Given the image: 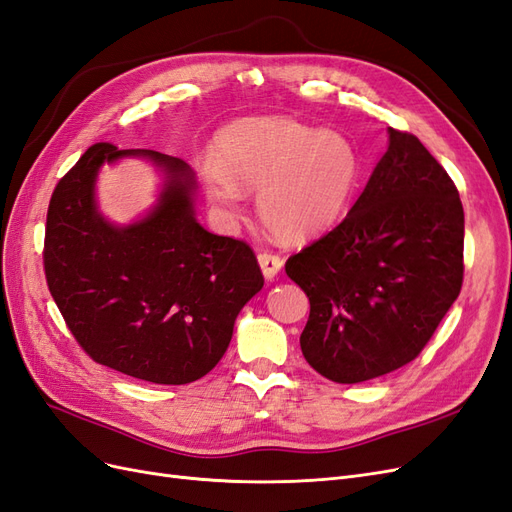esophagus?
<instances>
[{
  "label": "esophagus",
  "instance_id": "34e87169",
  "mask_svg": "<svg viewBox=\"0 0 512 512\" xmlns=\"http://www.w3.org/2000/svg\"><path fill=\"white\" fill-rule=\"evenodd\" d=\"M258 265L262 269V275L267 277V280H273V277L282 271L284 267V260L277 256V254H271V252H260L258 254Z\"/></svg>",
  "mask_w": 512,
  "mask_h": 512
}]
</instances>
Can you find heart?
Wrapping results in <instances>:
<instances>
[{
    "mask_svg": "<svg viewBox=\"0 0 512 512\" xmlns=\"http://www.w3.org/2000/svg\"><path fill=\"white\" fill-rule=\"evenodd\" d=\"M203 166L209 203L232 220L244 190H258L256 209L271 235L305 243L346 218L363 175L352 138L288 117H252L224 126Z\"/></svg>",
    "mask_w": 512,
    "mask_h": 512,
    "instance_id": "b5f03b06",
    "label": "heart"
}]
</instances>
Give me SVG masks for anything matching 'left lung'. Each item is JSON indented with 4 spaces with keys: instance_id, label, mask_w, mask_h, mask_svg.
I'll use <instances>...</instances> for the list:
<instances>
[{
    "instance_id": "left-lung-1",
    "label": "left lung",
    "mask_w": 512,
    "mask_h": 512,
    "mask_svg": "<svg viewBox=\"0 0 512 512\" xmlns=\"http://www.w3.org/2000/svg\"><path fill=\"white\" fill-rule=\"evenodd\" d=\"M309 299L305 361L339 384L414 361L463 282V207L414 134L389 128V149L344 222L286 262Z\"/></svg>"
}]
</instances>
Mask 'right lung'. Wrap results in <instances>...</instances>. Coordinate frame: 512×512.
I'll return each instance as SVG.
<instances>
[{
    "instance_id": "add662e5",
    "label": "right lung",
    "mask_w": 512,
    "mask_h": 512,
    "mask_svg": "<svg viewBox=\"0 0 512 512\" xmlns=\"http://www.w3.org/2000/svg\"><path fill=\"white\" fill-rule=\"evenodd\" d=\"M143 157L163 190L141 221L108 223L95 181L104 163ZM194 170L151 149L89 147L46 213V284L81 348L153 384H188L220 363L243 305L265 277L250 245L213 235L194 213Z\"/></svg>"
}]
</instances>
